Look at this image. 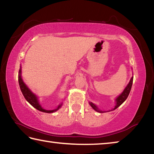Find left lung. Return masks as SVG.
Listing matches in <instances>:
<instances>
[{
    "label": "left lung",
    "instance_id": "obj_1",
    "mask_svg": "<svg viewBox=\"0 0 154 154\" xmlns=\"http://www.w3.org/2000/svg\"><path fill=\"white\" fill-rule=\"evenodd\" d=\"M132 82H133V77H132L131 79L130 80V82L128 83V84L127 85V86L125 88L124 90L123 91V92H122L120 95L119 96L117 97V98L116 99V105L115 106L114 109L113 110H115V109H116L118 107H119V106H120L122 103H123L125 100H126V98H128V96L129 94L130 90H131V88H132ZM90 105H91V106L96 111L99 112V113H104V112L105 111H100V109H99L97 106H96V105L92 103V102H90Z\"/></svg>",
    "mask_w": 154,
    "mask_h": 154
}]
</instances>
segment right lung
I'll list each match as a JSON object with an SVG mask.
<instances>
[{"mask_svg": "<svg viewBox=\"0 0 154 154\" xmlns=\"http://www.w3.org/2000/svg\"><path fill=\"white\" fill-rule=\"evenodd\" d=\"M21 74H22V71H21V66H20V69L19 71V75H18V82H19L20 88L23 94V95H24V98H26V100L31 105L34 106V107L38 111L45 112V113H54V112L58 111V109L61 107L62 104L59 105L58 107H57V109H54V110H46V109H44L42 106H41L39 103H38L37 96H36L35 94L32 92V91H31L29 88L27 87V85L25 84L24 82H23V79L22 78V76H21Z\"/></svg>", "mask_w": 154, "mask_h": 154, "instance_id": "1", "label": "right lung"}]
</instances>
